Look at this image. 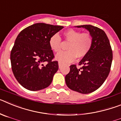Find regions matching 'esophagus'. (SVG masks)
<instances>
[{
    "label": "esophagus",
    "mask_w": 121,
    "mask_h": 121,
    "mask_svg": "<svg viewBox=\"0 0 121 121\" xmlns=\"http://www.w3.org/2000/svg\"><path fill=\"white\" fill-rule=\"evenodd\" d=\"M62 64L60 62H59V68H60L62 67Z\"/></svg>",
    "instance_id": "1"
}]
</instances>
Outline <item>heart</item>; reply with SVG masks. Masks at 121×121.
Returning a JSON list of instances; mask_svg holds the SVG:
<instances>
[{"mask_svg":"<svg viewBox=\"0 0 121 121\" xmlns=\"http://www.w3.org/2000/svg\"><path fill=\"white\" fill-rule=\"evenodd\" d=\"M65 41L70 42L67 51L60 52L56 56V59L62 64H67L74 61L78 57L82 58L88 54L93 45V38L90 33H81L74 29L67 30L63 33ZM62 42L57 34L51 36L49 40L50 47L55 53L61 50Z\"/></svg>","mask_w":121,"mask_h":121,"instance_id":"b5f03b06","label":"heart"}]
</instances>
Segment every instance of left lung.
Masks as SVG:
<instances>
[{"instance_id":"8db88e82","label":"left lung","mask_w":121,"mask_h":121,"mask_svg":"<svg viewBox=\"0 0 121 121\" xmlns=\"http://www.w3.org/2000/svg\"><path fill=\"white\" fill-rule=\"evenodd\" d=\"M89 31L93 38L90 50L79 62L82 65L77 68L71 65L70 71L65 76L68 88L82 94L93 92L103 84L110 71L113 53L106 34L102 30L91 25L76 26Z\"/></svg>"}]
</instances>
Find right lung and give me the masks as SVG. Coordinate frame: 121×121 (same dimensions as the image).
Wrapping results in <instances>:
<instances>
[{"mask_svg":"<svg viewBox=\"0 0 121 121\" xmlns=\"http://www.w3.org/2000/svg\"><path fill=\"white\" fill-rule=\"evenodd\" d=\"M63 28L37 23L19 34L11 51L10 59L14 75L25 88L37 91L51 84L59 66L57 61L53 60L54 56L49 40Z\"/></svg>","mask_w":121,"mask_h":121,"instance_id":"obj_1","label":"right lung"}]
</instances>
